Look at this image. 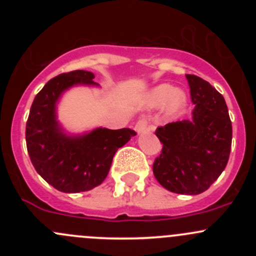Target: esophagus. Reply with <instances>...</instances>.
Masks as SVG:
<instances>
[{
	"label": "esophagus",
	"mask_w": 256,
	"mask_h": 256,
	"mask_svg": "<svg viewBox=\"0 0 256 256\" xmlns=\"http://www.w3.org/2000/svg\"><path fill=\"white\" fill-rule=\"evenodd\" d=\"M135 130L138 134H144V132H146V131H150L148 122H147L146 118H140V120L136 122Z\"/></svg>",
	"instance_id": "obj_1"
}]
</instances>
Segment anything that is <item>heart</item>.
Wrapping results in <instances>:
<instances>
[{
	"label": "heart",
	"instance_id": "b5f03b06",
	"mask_svg": "<svg viewBox=\"0 0 256 256\" xmlns=\"http://www.w3.org/2000/svg\"><path fill=\"white\" fill-rule=\"evenodd\" d=\"M164 102H166L167 112L170 114H177L184 108L187 96L183 90L174 89L168 84H162L152 90L150 95V105L161 106Z\"/></svg>",
	"mask_w": 256,
	"mask_h": 256
}]
</instances>
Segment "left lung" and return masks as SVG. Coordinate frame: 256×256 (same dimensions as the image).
<instances>
[{
	"instance_id": "1",
	"label": "left lung",
	"mask_w": 256,
	"mask_h": 256,
	"mask_svg": "<svg viewBox=\"0 0 256 256\" xmlns=\"http://www.w3.org/2000/svg\"><path fill=\"white\" fill-rule=\"evenodd\" d=\"M186 78L194 104L192 118L157 128L162 151L154 158V174L171 192L200 194L226 168L233 130L223 95L200 76Z\"/></svg>"
}]
</instances>
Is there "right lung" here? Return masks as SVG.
Returning a JSON list of instances; mask_svg holds the SVG:
<instances>
[{
    "label": "right lung",
    "instance_id": "obj_1",
    "mask_svg": "<svg viewBox=\"0 0 256 256\" xmlns=\"http://www.w3.org/2000/svg\"><path fill=\"white\" fill-rule=\"evenodd\" d=\"M94 78V74L86 70L54 76L36 95L26 124V144L32 164L60 192H85L102 184L115 152L136 135L131 128H102L76 138L62 132L56 116L59 96L73 85H95Z\"/></svg>",
    "mask_w": 256,
    "mask_h": 256
}]
</instances>
